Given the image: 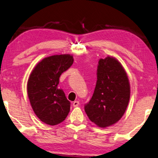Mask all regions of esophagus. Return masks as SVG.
<instances>
[{
	"instance_id": "esophagus-1",
	"label": "esophagus",
	"mask_w": 158,
	"mask_h": 158,
	"mask_svg": "<svg viewBox=\"0 0 158 158\" xmlns=\"http://www.w3.org/2000/svg\"><path fill=\"white\" fill-rule=\"evenodd\" d=\"M80 102L78 101H74L73 103V107H77L79 106Z\"/></svg>"
}]
</instances>
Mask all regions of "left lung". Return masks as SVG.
Segmentation results:
<instances>
[{
	"label": "left lung",
	"instance_id": "obj_1",
	"mask_svg": "<svg viewBox=\"0 0 158 158\" xmlns=\"http://www.w3.org/2000/svg\"><path fill=\"white\" fill-rule=\"evenodd\" d=\"M130 95L129 81L121 64L112 57L100 58L94 93L85 105V111L90 120L98 126L108 127L122 118Z\"/></svg>",
	"mask_w": 158,
	"mask_h": 158
}]
</instances>
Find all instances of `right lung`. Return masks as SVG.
<instances>
[{
	"instance_id": "right-lung-1",
	"label": "right lung",
	"mask_w": 158,
	"mask_h": 158,
	"mask_svg": "<svg viewBox=\"0 0 158 158\" xmlns=\"http://www.w3.org/2000/svg\"><path fill=\"white\" fill-rule=\"evenodd\" d=\"M73 63L70 55L52 56L40 61L30 75L27 89L32 108L48 125L62 123L69 113L70 102L58 84L61 74Z\"/></svg>"
}]
</instances>
